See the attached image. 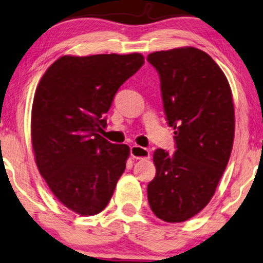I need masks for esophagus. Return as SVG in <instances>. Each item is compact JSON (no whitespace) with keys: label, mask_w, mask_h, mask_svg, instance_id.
Returning a JSON list of instances; mask_svg holds the SVG:
<instances>
[{"label":"esophagus","mask_w":263,"mask_h":263,"mask_svg":"<svg viewBox=\"0 0 263 263\" xmlns=\"http://www.w3.org/2000/svg\"><path fill=\"white\" fill-rule=\"evenodd\" d=\"M130 156L135 159H148L149 158V151L147 148H143L141 146H132L130 147Z\"/></svg>","instance_id":"1"}]
</instances>
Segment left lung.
Wrapping results in <instances>:
<instances>
[{"label": "left lung", "instance_id": "obj_1", "mask_svg": "<svg viewBox=\"0 0 263 263\" xmlns=\"http://www.w3.org/2000/svg\"><path fill=\"white\" fill-rule=\"evenodd\" d=\"M160 77L176 152L153 153L156 177L147 185L151 210L166 222H182L213 197L235 138V106L224 71L202 50L183 46L147 56Z\"/></svg>", "mask_w": 263, "mask_h": 263}]
</instances>
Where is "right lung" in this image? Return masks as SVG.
<instances>
[{
  "label": "right lung",
  "instance_id": "right-lung-1",
  "mask_svg": "<svg viewBox=\"0 0 263 263\" xmlns=\"http://www.w3.org/2000/svg\"><path fill=\"white\" fill-rule=\"evenodd\" d=\"M145 62L141 53L60 57L35 89L31 139L37 167L56 199L89 217L107 206L130 153L98 133L118 88Z\"/></svg>",
  "mask_w": 263,
  "mask_h": 263
}]
</instances>
